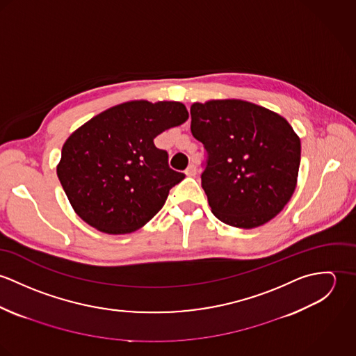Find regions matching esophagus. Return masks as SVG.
Returning a JSON list of instances; mask_svg holds the SVG:
<instances>
[{"instance_id": "esophagus-1", "label": "esophagus", "mask_w": 356, "mask_h": 356, "mask_svg": "<svg viewBox=\"0 0 356 356\" xmlns=\"http://www.w3.org/2000/svg\"><path fill=\"white\" fill-rule=\"evenodd\" d=\"M185 174H186L188 177H195V175L197 174V168H196V165H195V164H189V167L186 168Z\"/></svg>"}]
</instances>
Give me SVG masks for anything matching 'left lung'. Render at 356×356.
Instances as JSON below:
<instances>
[{"label": "left lung", "mask_w": 356, "mask_h": 356, "mask_svg": "<svg viewBox=\"0 0 356 356\" xmlns=\"http://www.w3.org/2000/svg\"><path fill=\"white\" fill-rule=\"evenodd\" d=\"M191 115L192 134L207 151L202 186L212 213L238 229L271 220L298 184L302 145L288 120L234 99L195 102Z\"/></svg>", "instance_id": "left-lung-1"}]
</instances>
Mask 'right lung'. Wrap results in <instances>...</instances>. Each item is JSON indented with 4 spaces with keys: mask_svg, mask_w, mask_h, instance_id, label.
Here are the masks:
<instances>
[{
    "mask_svg": "<svg viewBox=\"0 0 356 356\" xmlns=\"http://www.w3.org/2000/svg\"><path fill=\"white\" fill-rule=\"evenodd\" d=\"M188 118L182 102L134 100L76 129L63 145L57 177L78 216L108 234L147 225L185 178L153 140Z\"/></svg>",
    "mask_w": 356,
    "mask_h": 356,
    "instance_id": "right-lung-1",
    "label": "right lung"
}]
</instances>
